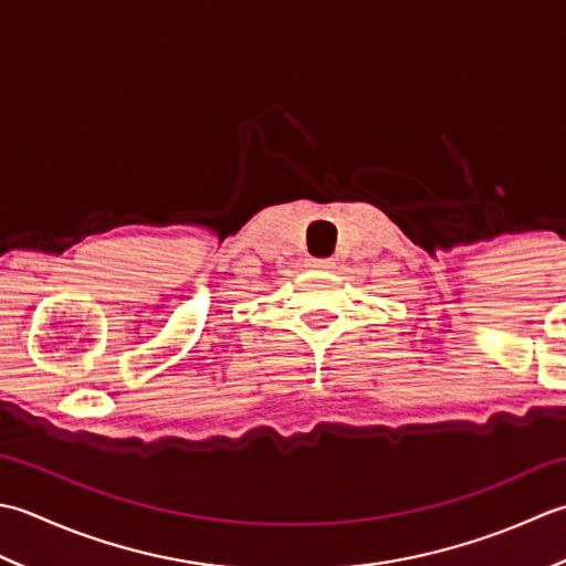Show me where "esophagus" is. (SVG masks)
Masks as SVG:
<instances>
[{
    "label": "esophagus",
    "instance_id": "esophagus-1",
    "mask_svg": "<svg viewBox=\"0 0 566 566\" xmlns=\"http://www.w3.org/2000/svg\"><path fill=\"white\" fill-rule=\"evenodd\" d=\"M307 269H332V259H307Z\"/></svg>",
    "mask_w": 566,
    "mask_h": 566
}]
</instances>
